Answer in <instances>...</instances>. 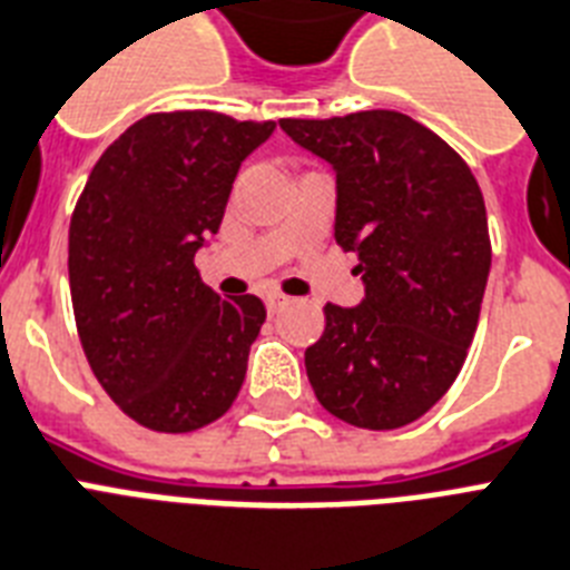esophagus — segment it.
Instances as JSON below:
<instances>
[{
  "instance_id": "esophagus-1",
  "label": "esophagus",
  "mask_w": 570,
  "mask_h": 570,
  "mask_svg": "<svg viewBox=\"0 0 570 570\" xmlns=\"http://www.w3.org/2000/svg\"><path fill=\"white\" fill-rule=\"evenodd\" d=\"M286 304H289V298H286V295H281V293L266 295V307H269V313H281Z\"/></svg>"
}]
</instances>
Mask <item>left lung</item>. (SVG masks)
Returning <instances> with one entry per match:
<instances>
[{
    "label": "left lung",
    "mask_w": 570,
    "mask_h": 570,
    "mask_svg": "<svg viewBox=\"0 0 570 570\" xmlns=\"http://www.w3.org/2000/svg\"><path fill=\"white\" fill-rule=\"evenodd\" d=\"M281 128L333 166V234L365 284L357 307L325 304V333L304 351L309 386L354 428H404L451 390L478 331L492 266L478 178L397 110Z\"/></svg>",
    "instance_id": "left-lung-1"
}]
</instances>
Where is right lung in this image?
Returning a JSON list of instances; mask_svg holds the SVG:
<instances>
[{
  "instance_id": "1",
  "label": "right lung",
  "mask_w": 570,
  "mask_h": 570,
  "mask_svg": "<svg viewBox=\"0 0 570 570\" xmlns=\"http://www.w3.org/2000/svg\"><path fill=\"white\" fill-rule=\"evenodd\" d=\"M275 122L216 110L149 114L96 160L69 222V293L96 381L128 419L189 433L225 415L266 322L222 298L196 252L216 234L239 164Z\"/></svg>"
}]
</instances>
